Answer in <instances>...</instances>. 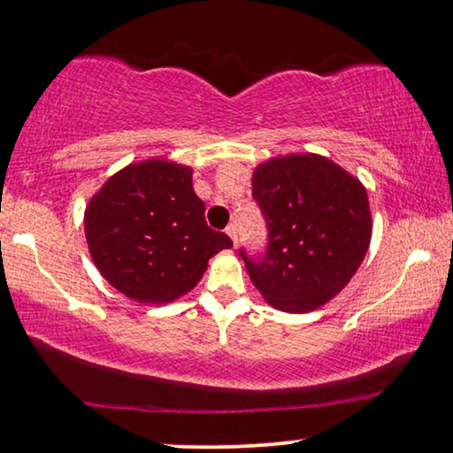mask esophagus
<instances>
[{
	"label": "esophagus",
	"instance_id": "obj_1",
	"mask_svg": "<svg viewBox=\"0 0 453 453\" xmlns=\"http://www.w3.org/2000/svg\"><path fill=\"white\" fill-rule=\"evenodd\" d=\"M226 234L231 236L233 242L236 245V241H239V226H236V222H231V225L226 226Z\"/></svg>",
	"mask_w": 453,
	"mask_h": 453
}]
</instances>
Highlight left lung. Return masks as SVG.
<instances>
[{
	"mask_svg": "<svg viewBox=\"0 0 453 453\" xmlns=\"http://www.w3.org/2000/svg\"><path fill=\"white\" fill-rule=\"evenodd\" d=\"M253 198L267 249L239 253L261 296L277 310L305 314L340 294L371 242L365 186L328 157L285 156L257 165Z\"/></svg>",
	"mask_w": 453,
	"mask_h": 453,
	"instance_id": "left-lung-1",
	"label": "left lung"
}]
</instances>
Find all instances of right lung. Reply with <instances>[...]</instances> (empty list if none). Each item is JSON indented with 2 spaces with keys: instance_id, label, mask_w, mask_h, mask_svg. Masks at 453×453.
<instances>
[{
  "instance_id": "right-lung-1",
  "label": "right lung",
  "mask_w": 453,
  "mask_h": 453,
  "mask_svg": "<svg viewBox=\"0 0 453 453\" xmlns=\"http://www.w3.org/2000/svg\"><path fill=\"white\" fill-rule=\"evenodd\" d=\"M101 275L139 303H168L196 288L208 259L233 241L212 231L186 165L148 159L111 176L85 212Z\"/></svg>"
}]
</instances>
